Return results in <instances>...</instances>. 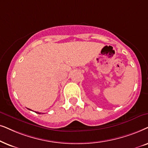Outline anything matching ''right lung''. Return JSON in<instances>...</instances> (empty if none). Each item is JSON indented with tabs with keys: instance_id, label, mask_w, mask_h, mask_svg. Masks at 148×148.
<instances>
[{
	"instance_id": "right-lung-1",
	"label": "right lung",
	"mask_w": 148,
	"mask_h": 148,
	"mask_svg": "<svg viewBox=\"0 0 148 148\" xmlns=\"http://www.w3.org/2000/svg\"><path fill=\"white\" fill-rule=\"evenodd\" d=\"M36 112V113H37V114H40V113H39V112Z\"/></svg>"
}]
</instances>
